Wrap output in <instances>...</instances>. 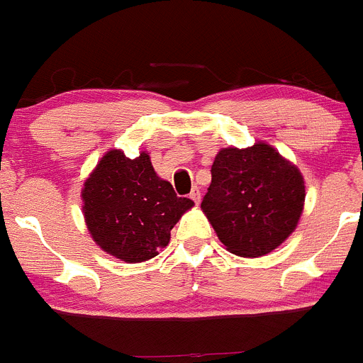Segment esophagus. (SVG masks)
I'll return each mask as SVG.
<instances>
[{
	"label": "esophagus",
	"instance_id": "1",
	"mask_svg": "<svg viewBox=\"0 0 363 363\" xmlns=\"http://www.w3.org/2000/svg\"><path fill=\"white\" fill-rule=\"evenodd\" d=\"M189 199H191L195 203H200V199H202V195H200V189L193 188V191L189 193Z\"/></svg>",
	"mask_w": 363,
	"mask_h": 363
}]
</instances>
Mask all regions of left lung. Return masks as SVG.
<instances>
[{
    "instance_id": "1",
    "label": "left lung",
    "mask_w": 363,
    "mask_h": 363,
    "mask_svg": "<svg viewBox=\"0 0 363 363\" xmlns=\"http://www.w3.org/2000/svg\"><path fill=\"white\" fill-rule=\"evenodd\" d=\"M202 211L230 252L259 258L295 232L306 202V181L267 142L225 147L212 163Z\"/></svg>"
}]
</instances>
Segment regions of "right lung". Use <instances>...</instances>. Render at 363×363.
<instances>
[{
  "mask_svg": "<svg viewBox=\"0 0 363 363\" xmlns=\"http://www.w3.org/2000/svg\"><path fill=\"white\" fill-rule=\"evenodd\" d=\"M80 199L96 246L126 263L160 255L170 242V230L195 205L158 177L147 151L131 160L121 149L101 156L84 181Z\"/></svg>",
  "mask_w": 363,
  "mask_h": 363,
  "instance_id": "add662e5",
  "label": "right lung"
}]
</instances>
